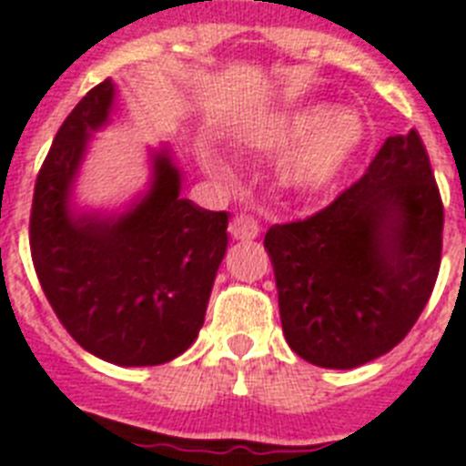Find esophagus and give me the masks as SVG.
Here are the masks:
<instances>
[{
    "mask_svg": "<svg viewBox=\"0 0 466 466\" xmlns=\"http://www.w3.org/2000/svg\"><path fill=\"white\" fill-rule=\"evenodd\" d=\"M229 232H232L234 239H256L260 234L258 220L248 213H237L229 222Z\"/></svg>",
    "mask_w": 466,
    "mask_h": 466,
    "instance_id": "34e87169",
    "label": "esophagus"
}]
</instances>
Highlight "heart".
Wrapping results in <instances>:
<instances>
[{
  "label": "heart",
  "instance_id": "1",
  "mask_svg": "<svg viewBox=\"0 0 466 466\" xmlns=\"http://www.w3.org/2000/svg\"><path fill=\"white\" fill-rule=\"evenodd\" d=\"M361 138L364 124L351 109L325 112L320 105H311L256 128L248 134V146L263 153L292 147L279 165V179L297 194L313 196L335 184ZM200 165L213 177L229 174V165L210 147L200 150Z\"/></svg>",
  "mask_w": 466,
  "mask_h": 466
}]
</instances>
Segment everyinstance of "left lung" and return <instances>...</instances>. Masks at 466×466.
Instances as JSON below:
<instances>
[{"label":"left lung","mask_w":466,"mask_h":466,"mask_svg":"<svg viewBox=\"0 0 466 466\" xmlns=\"http://www.w3.org/2000/svg\"><path fill=\"white\" fill-rule=\"evenodd\" d=\"M287 344L309 364L357 369L407 338L442 251V203L419 134L390 136L357 184L306 220L272 225Z\"/></svg>","instance_id":"1"}]
</instances>
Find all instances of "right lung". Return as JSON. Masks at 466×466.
<instances>
[{"instance_id":"obj_1","label":"right lung","mask_w":466,"mask_h":466,"mask_svg":"<svg viewBox=\"0 0 466 466\" xmlns=\"http://www.w3.org/2000/svg\"><path fill=\"white\" fill-rule=\"evenodd\" d=\"M112 105L107 78L56 131L35 181L30 253L49 306L83 350L116 366L167 364L203 328L229 218L181 198L169 147L150 150L147 191L127 210H76V177Z\"/></svg>"}]
</instances>
